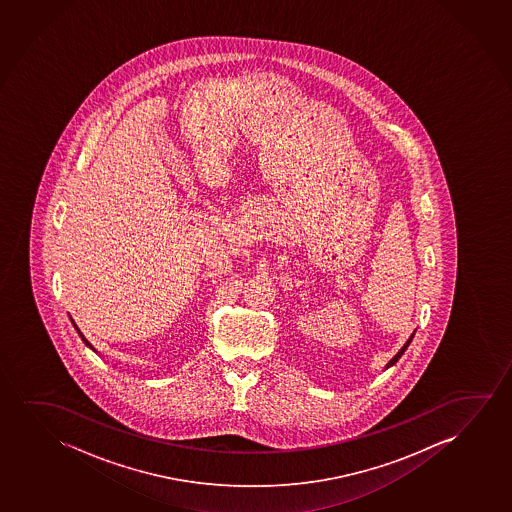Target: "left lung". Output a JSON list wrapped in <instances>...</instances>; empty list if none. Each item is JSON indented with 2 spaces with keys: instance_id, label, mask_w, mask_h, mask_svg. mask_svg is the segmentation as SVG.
I'll return each mask as SVG.
<instances>
[{
  "instance_id": "obj_1",
  "label": "left lung",
  "mask_w": 512,
  "mask_h": 512,
  "mask_svg": "<svg viewBox=\"0 0 512 512\" xmlns=\"http://www.w3.org/2000/svg\"><path fill=\"white\" fill-rule=\"evenodd\" d=\"M411 340H413V334H411V338H409V340L406 341V343H404V347H402L401 350L397 352L396 357H394V359H392V361H390L389 364H387V368H390V366H394V364H396V362L399 361V359H401V355L404 354V350H406V348L409 347V343H411Z\"/></svg>"
}]
</instances>
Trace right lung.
Returning <instances> with one entry per match:
<instances>
[{
    "label": "right lung",
    "instance_id": "add662e5",
    "mask_svg": "<svg viewBox=\"0 0 512 512\" xmlns=\"http://www.w3.org/2000/svg\"><path fill=\"white\" fill-rule=\"evenodd\" d=\"M73 326H75V328H76L75 322H73ZM76 331H78V333H80V329L76 328ZM80 336H82V333H80ZM85 343H87V345H90L89 341H85Z\"/></svg>",
    "mask_w": 512,
    "mask_h": 512
}]
</instances>
